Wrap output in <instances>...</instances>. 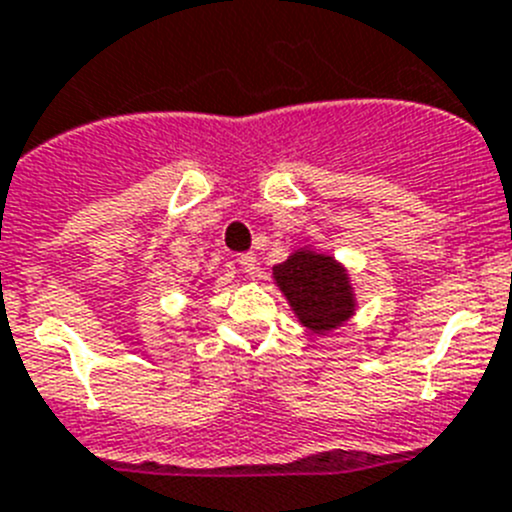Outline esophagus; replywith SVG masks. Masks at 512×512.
I'll list each match as a JSON object with an SVG mask.
<instances>
[{
    "label": "esophagus",
    "mask_w": 512,
    "mask_h": 512,
    "mask_svg": "<svg viewBox=\"0 0 512 512\" xmlns=\"http://www.w3.org/2000/svg\"><path fill=\"white\" fill-rule=\"evenodd\" d=\"M241 269L246 271L248 276H253L259 271V261H256V253H241V259H238Z\"/></svg>",
    "instance_id": "esophagus-1"
}]
</instances>
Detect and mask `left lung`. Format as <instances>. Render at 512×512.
Masks as SVG:
<instances>
[{
  "mask_svg": "<svg viewBox=\"0 0 512 512\" xmlns=\"http://www.w3.org/2000/svg\"><path fill=\"white\" fill-rule=\"evenodd\" d=\"M274 284L297 320L317 335L345 325L358 307L348 269L314 248H297L284 264L274 266Z\"/></svg>",
  "mask_w": 512,
  "mask_h": 512,
  "instance_id": "obj_1",
  "label": "left lung"
}]
</instances>
